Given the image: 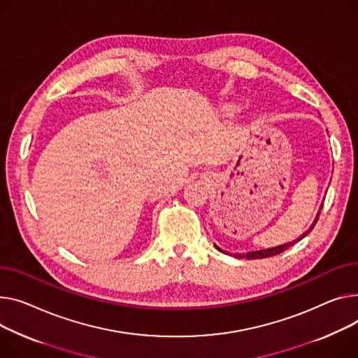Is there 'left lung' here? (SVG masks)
<instances>
[{
    "label": "left lung",
    "instance_id": "obj_1",
    "mask_svg": "<svg viewBox=\"0 0 358 358\" xmlns=\"http://www.w3.org/2000/svg\"><path fill=\"white\" fill-rule=\"evenodd\" d=\"M321 210H322V204L320 206V210H318V213H317V217L314 219V222H313V224H311V227H309L305 233H302L298 239H295V241H292V242H289V243H285V245H279V246H275V248H269V249H264V250H252V252H246V253H234V257H248V259H264V257H269V256H275V255H279V253H282L283 250H287L288 248H291L292 245H295L296 242H299V241H302L303 237L311 231L313 229H314V226H315V223L318 222V217H320V213H321ZM216 246V245H214ZM216 249L217 250H220V252H223V253H227V252H224V250H222L219 246H216Z\"/></svg>",
    "mask_w": 358,
    "mask_h": 358
}]
</instances>
